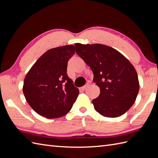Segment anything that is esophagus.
Returning a JSON list of instances; mask_svg holds the SVG:
<instances>
[{
    "mask_svg": "<svg viewBox=\"0 0 158 158\" xmlns=\"http://www.w3.org/2000/svg\"><path fill=\"white\" fill-rule=\"evenodd\" d=\"M87 88V85H85V86H83V87H81L80 88V90H81V91H85L86 89Z\"/></svg>",
    "mask_w": 158,
    "mask_h": 158,
    "instance_id": "esophagus-1",
    "label": "esophagus"
}]
</instances>
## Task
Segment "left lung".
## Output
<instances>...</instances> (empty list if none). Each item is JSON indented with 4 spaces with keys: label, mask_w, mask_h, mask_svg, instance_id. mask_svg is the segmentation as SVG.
Segmentation results:
<instances>
[{
    "label": "left lung",
    "mask_w": 158,
    "mask_h": 158,
    "mask_svg": "<svg viewBox=\"0 0 158 158\" xmlns=\"http://www.w3.org/2000/svg\"><path fill=\"white\" fill-rule=\"evenodd\" d=\"M75 46L100 88L99 97L92 101L95 111L107 118L124 114L135 103L139 89L133 64L118 51L105 44L75 43Z\"/></svg>",
    "instance_id": "1"
}]
</instances>
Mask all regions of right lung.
Listing matches in <instances>:
<instances>
[{
  "mask_svg": "<svg viewBox=\"0 0 158 158\" xmlns=\"http://www.w3.org/2000/svg\"><path fill=\"white\" fill-rule=\"evenodd\" d=\"M75 52L72 44L51 48L40 56L27 73L23 94L39 115L55 119L71 110L79 93L67 73L68 60Z\"/></svg>",
  "mask_w": 158,
  "mask_h": 158,
  "instance_id": "right-lung-1",
  "label": "right lung"
}]
</instances>
